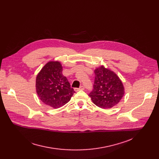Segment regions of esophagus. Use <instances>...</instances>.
<instances>
[{
	"label": "esophagus",
	"mask_w": 159,
	"mask_h": 159,
	"mask_svg": "<svg viewBox=\"0 0 159 159\" xmlns=\"http://www.w3.org/2000/svg\"><path fill=\"white\" fill-rule=\"evenodd\" d=\"M84 86H80L79 88H75V91L77 92V91H79V90H84Z\"/></svg>",
	"instance_id": "obj_1"
}]
</instances>
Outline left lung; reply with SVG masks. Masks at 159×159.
<instances>
[{
    "label": "left lung",
    "instance_id": "1",
    "mask_svg": "<svg viewBox=\"0 0 159 159\" xmlns=\"http://www.w3.org/2000/svg\"><path fill=\"white\" fill-rule=\"evenodd\" d=\"M93 90L89 94L92 101L97 106L109 109L116 106L125 94L123 83L118 76L104 66L94 70Z\"/></svg>",
    "mask_w": 159,
    "mask_h": 159
}]
</instances>
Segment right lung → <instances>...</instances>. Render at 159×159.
Listing matches in <instances>:
<instances>
[{
  "label": "right lung",
  "instance_id": "1",
  "mask_svg": "<svg viewBox=\"0 0 159 159\" xmlns=\"http://www.w3.org/2000/svg\"><path fill=\"white\" fill-rule=\"evenodd\" d=\"M59 61H49L36 76V90L41 101L53 108L69 102L75 91L66 77L62 74Z\"/></svg>",
  "mask_w": 159,
  "mask_h": 159
}]
</instances>
